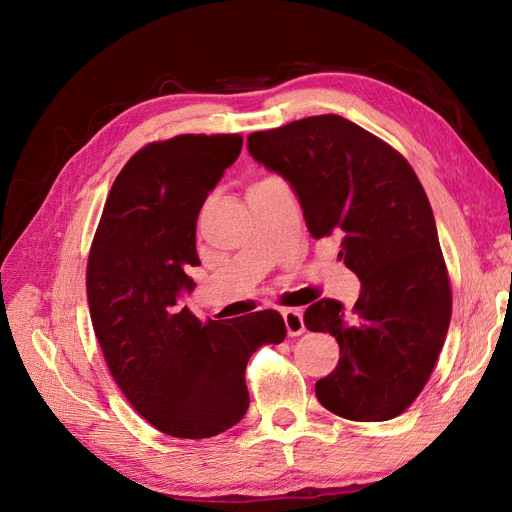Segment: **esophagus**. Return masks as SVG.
<instances>
[{
    "instance_id": "34e87169",
    "label": "esophagus",
    "mask_w": 512,
    "mask_h": 512,
    "mask_svg": "<svg viewBox=\"0 0 512 512\" xmlns=\"http://www.w3.org/2000/svg\"><path fill=\"white\" fill-rule=\"evenodd\" d=\"M282 318H284V324H286V331L288 335H301L305 331V322H303V314L299 312V309H284L282 312Z\"/></svg>"
}]
</instances>
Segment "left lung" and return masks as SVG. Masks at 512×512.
<instances>
[{"instance_id":"1","label":"left lung","mask_w":512,"mask_h":512,"mask_svg":"<svg viewBox=\"0 0 512 512\" xmlns=\"http://www.w3.org/2000/svg\"><path fill=\"white\" fill-rule=\"evenodd\" d=\"M247 151L292 185L309 235L342 239L339 258L361 280L350 314L335 299L305 309V327L339 344L337 367L316 382L318 401L350 421H389L423 391L451 322L421 181L393 147L339 115L254 132Z\"/></svg>"}]
</instances>
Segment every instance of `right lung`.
<instances>
[{"label":"right lung","mask_w":512,"mask_h":512,"mask_svg":"<svg viewBox=\"0 0 512 512\" xmlns=\"http://www.w3.org/2000/svg\"><path fill=\"white\" fill-rule=\"evenodd\" d=\"M239 134H181L143 147L121 168L87 262L91 322L108 369L143 418L173 438L203 440L250 406L245 367L286 324L265 309L200 322L185 294L196 284V220L235 164Z\"/></svg>","instance_id":"obj_1"}]
</instances>
